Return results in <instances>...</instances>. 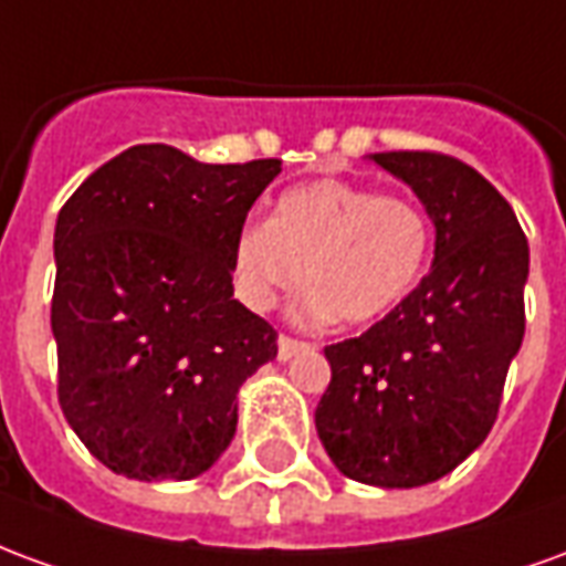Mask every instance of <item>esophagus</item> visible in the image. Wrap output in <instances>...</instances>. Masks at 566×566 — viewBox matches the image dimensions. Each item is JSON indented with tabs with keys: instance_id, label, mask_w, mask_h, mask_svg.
I'll use <instances>...</instances> for the list:
<instances>
[{
	"instance_id": "obj_1",
	"label": "esophagus",
	"mask_w": 566,
	"mask_h": 566,
	"mask_svg": "<svg viewBox=\"0 0 566 566\" xmlns=\"http://www.w3.org/2000/svg\"><path fill=\"white\" fill-rule=\"evenodd\" d=\"M303 348H308L306 343H300V339H294V336H279V360H291L294 355H300Z\"/></svg>"
}]
</instances>
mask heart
<instances>
[{
	"instance_id": "obj_1",
	"label": "heart",
	"mask_w": 566,
	"mask_h": 566,
	"mask_svg": "<svg viewBox=\"0 0 566 566\" xmlns=\"http://www.w3.org/2000/svg\"><path fill=\"white\" fill-rule=\"evenodd\" d=\"M430 258V221L416 202L343 178L284 190L270 221L245 223L233 242L235 296L270 312L306 279L296 306L308 324H367L412 294Z\"/></svg>"
}]
</instances>
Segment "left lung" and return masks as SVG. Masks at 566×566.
Wrapping results in <instances>:
<instances>
[{
    "label": "left lung",
    "mask_w": 566,
    "mask_h": 566,
    "mask_svg": "<svg viewBox=\"0 0 566 566\" xmlns=\"http://www.w3.org/2000/svg\"><path fill=\"white\" fill-rule=\"evenodd\" d=\"M437 227L421 284L355 339L327 345L315 427L339 473L418 488L451 473L494 427L524 336L527 239L494 185L437 150L373 154Z\"/></svg>",
    "instance_id": "1"
}]
</instances>
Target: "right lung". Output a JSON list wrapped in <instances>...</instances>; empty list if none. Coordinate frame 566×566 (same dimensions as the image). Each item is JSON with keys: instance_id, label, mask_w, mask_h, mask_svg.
<instances>
[{"instance_id": "1", "label": "right lung", "mask_w": 566, "mask_h": 566, "mask_svg": "<svg viewBox=\"0 0 566 566\" xmlns=\"http://www.w3.org/2000/svg\"><path fill=\"white\" fill-rule=\"evenodd\" d=\"M279 172L136 145L60 209L56 397L112 473L193 479L230 446L235 394L279 355L270 321L233 300V242Z\"/></svg>"}]
</instances>
